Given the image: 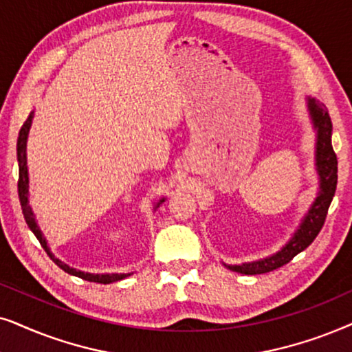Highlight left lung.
Masks as SVG:
<instances>
[{"label": "left lung", "mask_w": 352, "mask_h": 352, "mask_svg": "<svg viewBox=\"0 0 352 352\" xmlns=\"http://www.w3.org/2000/svg\"><path fill=\"white\" fill-rule=\"evenodd\" d=\"M307 111L311 116L312 125L317 132L316 142V170L318 173V193L307 214L299 223L298 230L289 238V241L282 250L264 259L245 262L241 265H225L227 269L238 274L257 275L267 274L278 267L288 264L294 256L306 250L316 240L318 232L325 223L327 212L333 199L338 182V161L331 146V119L327 107L318 102L316 98H307Z\"/></svg>", "instance_id": "8db88e82"}]
</instances>
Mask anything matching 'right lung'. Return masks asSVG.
I'll use <instances>...</instances> for the list:
<instances>
[{
	"instance_id": "add662e5",
	"label": "right lung",
	"mask_w": 352,
	"mask_h": 352,
	"mask_svg": "<svg viewBox=\"0 0 352 352\" xmlns=\"http://www.w3.org/2000/svg\"><path fill=\"white\" fill-rule=\"evenodd\" d=\"M32 120H34V111L30 112L29 117H27V120L23 122L21 132H19V138H17V162H19V182H17V190H19V199H21V208H22V214H23V219H25L27 225H29V228L32 232H34V235L36 236V240L40 241V245L43 246V250L46 251V254H48L53 262L58 267H60L64 272H67L70 275H75V277L78 278H83V280H88V282H95V283H102V285H107V283H114V282H119V280H124L125 277H129V275L132 274H88V272H82V270H77V269H72V267H69L67 264H64V262H60L58 257H54L53 252L50 251L48 248V243H46V238L43 233H41L38 223H36L35 220V214L34 210H32L30 204H29V168H27V138H29V132H30V127H32ZM164 201L166 199H159V203L156 204V208H159ZM154 208V209H156Z\"/></svg>"
}]
</instances>
